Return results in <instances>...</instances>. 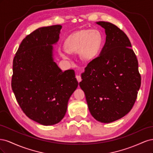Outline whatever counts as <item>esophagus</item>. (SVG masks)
I'll list each match as a JSON object with an SVG mask.
<instances>
[{"mask_svg":"<svg viewBox=\"0 0 153 153\" xmlns=\"http://www.w3.org/2000/svg\"><path fill=\"white\" fill-rule=\"evenodd\" d=\"M76 80H77V81H78V82H81L82 78H81V76H80V75H76Z\"/></svg>","mask_w":153,"mask_h":153,"instance_id":"34e87169","label":"esophagus"}]
</instances>
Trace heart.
<instances>
[{
	"label": "heart",
	"mask_w": 153,
	"mask_h": 153,
	"mask_svg": "<svg viewBox=\"0 0 153 153\" xmlns=\"http://www.w3.org/2000/svg\"><path fill=\"white\" fill-rule=\"evenodd\" d=\"M102 36L96 29H84L69 36L64 42L67 50L61 51L60 54L64 59L69 58V53H79L84 61H89L98 54L102 44Z\"/></svg>",
	"instance_id": "1"
}]
</instances>
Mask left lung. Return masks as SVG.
Returning <instances> with one entry per match:
<instances>
[{
    "mask_svg": "<svg viewBox=\"0 0 153 153\" xmlns=\"http://www.w3.org/2000/svg\"><path fill=\"white\" fill-rule=\"evenodd\" d=\"M96 24L105 29L106 42L99 56L87 64L79 85L93 117L110 123L131 110L140 87L141 76L126 34L110 22Z\"/></svg>",
    "mask_w": 153,
    "mask_h": 153,
    "instance_id": "left-lung-1",
    "label": "left lung"
}]
</instances>
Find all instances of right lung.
<instances>
[{
  "label": "right lung",
  "instance_id": "right-lung-1",
  "mask_svg": "<svg viewBox=\"0 0 153 153\" xmlns=\"http://www.w3.org/2000/svg\"><path fill=\"white\" fill-rule=\"evenodd\" d=\"M62 26L41 27L22 40L13 62L11 87L23 112L45 126L61 121L78 83L75 71H62L53 59V44Z\"/></svg>",
  "mask_w": 153,
  "mask_h": 153
}]
</instances>
